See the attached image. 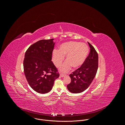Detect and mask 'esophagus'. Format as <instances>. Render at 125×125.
<instances>
[{
    "label": "esophagus",
    "mask_w": 125,
    "mask_h": 125,
    "mask_svg": "<svg viewBox=\"0 0 125 125\" xmlns=\"http://www.w3.org/2000/svg\"><path fill=\"white\" fill-rule=\"evenodd\" d=\"M60 76L62 77H64L65 76V75L64 74H60Z\"/></svg>",
    "instance_id": "34e87169"
}]
</instances>
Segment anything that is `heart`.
<instances>
[{
  "label": "heart",
  "mask_w": 125,
  "mask_h": 125,
  "mask_svg": "<svg viewBox=\"0 0 125 125\" xmlns=\"http://www.w3.org/2000/svg\"><path fill=\"white\" fill-rule=\"evenodd\" d=\"M89 53L88 46L84 43L69 42L62 44L59 50L54 49L52 52V60L55 65L59 67L64 60L65 62L60 67L61 72L68 71L72 66L74 68L81 67L85 62Z\"/></svg>",
  "instance_id": "heart-1"
}]
</instances>
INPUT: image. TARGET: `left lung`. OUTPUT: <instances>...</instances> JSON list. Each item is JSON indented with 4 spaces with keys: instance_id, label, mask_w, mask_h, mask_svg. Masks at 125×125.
Returning <instances> with one entry per match:
<instances>
[{
    "instance_id": "1",
    "label": "left lung",
    "mask_w": 125,
    "mask_h": 125,
    "mask_svg": "<svg viewBox=\"0 0 125 125\" xmlns=\"http://www.w3.org/2000/svg\"><path fill=\"white\" fill-rule=\"evenodd\" d=\"M90 51L84 63L69 75L71 83L67 85L73 93H79L86 89L96 74L98 67V55L94 47L89 42Z\"/></svg>"
}]
</instances>
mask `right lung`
Listing matches in <instances>:
<instances>
[{
	"instance_id": "add662e5",
	"label": "right lung",
	"mask_w": 125,
	"mask_h": 125,
	"mask_svg": "<svg viewBox=\"0 0 125 125\" xmlns=\"http://www.w3.org/2000/svg\"><path fill=\"white\" fill-rule=\"evenodd\" d=\"M54 39L42 40L31 45L25 52L24 72L31 87L45 94L52 88L60 74L51 61L55 42Z\"/></svg>"
}]
</instances>
